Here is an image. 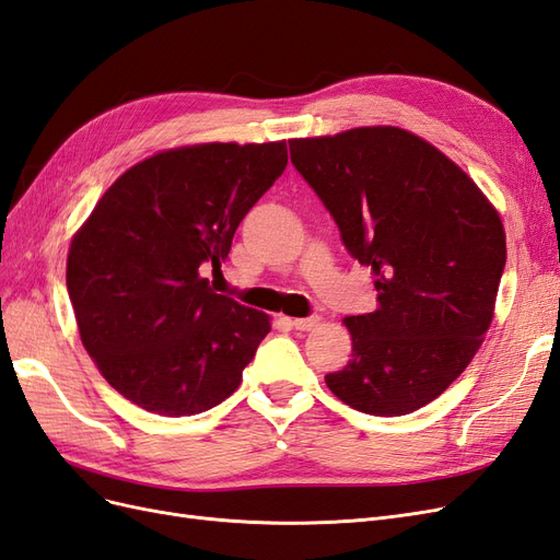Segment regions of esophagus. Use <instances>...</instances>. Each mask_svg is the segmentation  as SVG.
I'll use <instances>...</instances> for the list:
<instances>
[{
  "label": "esophagus",
  "instance_id": "esophagus-1",
  "mask_svg": "<svg viewBox=\"0 0 560 560\" xmlns=\"http://www.w3.org/2000/svg\"><path fill=\"white\" fill-rule=\"evenodd\" d=\"M319 325V315H311V317H296L292 319V327L299 331H311Z\"/></svg>",
  "mask_w": 560,
  "mask_h": 560
}]
</instances>
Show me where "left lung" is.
Here are the masks:
<instances>
[{"instance_id": "8db88e82", "label": "left lung", "mask_w": 560, "mask_h": 560, "mask_svg": "<svg viewBox=\"0 0 560 560\" xmlns=\"http://www.w3.org/2000/svg\"><path fill=\"white\" fill-rule=\"evenodd\" d=\"M292 163L329 210L378 306L346 317L352 360L331 393L369 416H406L463 374L493 319L506 261L495 208L442 151L393 126L292 140Z\"/></svg>"}]
</instances>
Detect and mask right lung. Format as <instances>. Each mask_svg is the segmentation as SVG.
I'll return each mask as SVG.
<instances>
[{"label": "right lung", "mask_w": 560, "mask_h": 560, "mask_svg": "<svg viewBox=\"0 0 560 560\" xmlns=\"http://www.w3.org/2000/svg\"><path fill=\"white\" fill-rule=\"evenodd\" d=\"M287 167V144L161 151L118 177L74 235L67 292L81 343L128 401L196 416L243 381L268 315L217 294L233 233Z\"/></svg>", "instance_id": "add662e5"}]
</instances>
